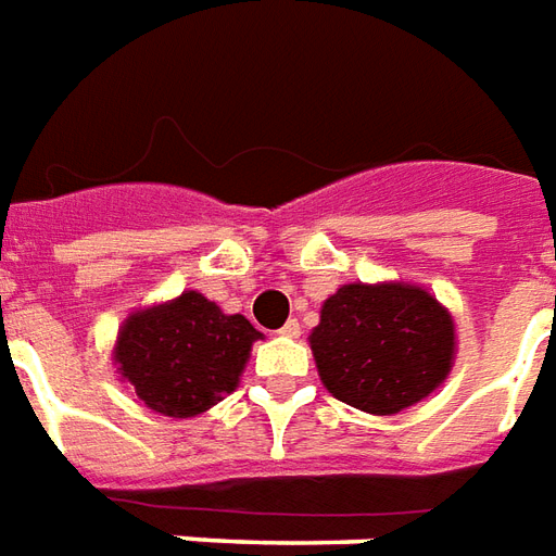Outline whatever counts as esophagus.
Instances as JSON below:
<instances>
[{
  "label": "esophagus",
  "mask_w": 556,
  "mask_h": 556,
  "mask_svg": "<svg viewBox=\"0 0 556 556\" xmlns=\"http://www.w3.org/2000/svg\"><path fill=\"white\" fill-rule=\"evenodd\" d=\"M279 332H282V336H289V339H298V336H300V324L294 318L286 320V324H282V330H279Z\"/></svg>",
  "instance_id": "esophagus-1"
}]
</instances>
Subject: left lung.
<instances>
[{
  "mask_svg": "<svg viewBox=\"0 0 556 556\" xmlns=\"http://www.w3.org/2000/svg\"><path fill=\"white\" fill-rule=\"evenodd\" d=\"M309 344L332 397L394 415L445 382L456 332L451 312L421 286L351 282L324 300Z\"/></svg>",
  "mask_w": 556,
  "mask_h": 556,
  "instance_id": "1",
  "label": "left lung"
}]
</instances>
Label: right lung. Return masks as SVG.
I'll return each instance as SVG.
<instances>
[{"mask_svg":"<svg viewBox=\"0 0 556 556\" xmlns=\"http://www.w3.org/2000/svg\"><path fill=\"white\" fill-rule=\"evenodd\" d=\"M258 336L244 315H224L200 291H182L123 320L114 365L152 413L194 418L236 392Z\"/></svg>","mask_w":556,"mask_h":556,"instance_id":"obj_1","label":"right lung"}]
</instances>
